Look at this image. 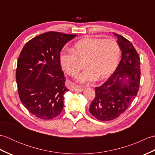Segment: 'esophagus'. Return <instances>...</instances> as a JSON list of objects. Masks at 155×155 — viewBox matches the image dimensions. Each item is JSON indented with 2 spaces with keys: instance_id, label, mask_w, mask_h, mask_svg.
Instances as JSON below:
<instances>
[{
  "instance_id": "1",
  "label": "esophagus",
  "mask_w": 155,
  "mask_h": 155,
  "mask_svg": "<svg viewBox=\"0 0 155 155\" xmlns=\"http://www.w3.org/2000/svg\"><path fill=\"white\" fill-rule=\"evenodd\" d=\"M71 90L72 91H77V92H81L83 91V88L79 87V86H77V85H73V86L71 88Z\"/></svg>"
}]
</instances>
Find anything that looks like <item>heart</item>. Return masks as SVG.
I'll return each mask as SVG.
<instances>
[{"label": "heart", "instance_id": "heart-1", "mask_svg": "<svg viewBox=\"0 0 155 155\" xmlns=\"http://www.w3.org/2000/svg\"><path fill=\"white\" fill-rule=\"evenodd\" d=\"M120 54V45L115 39L88 37L78 41L72 50L61 52L60 63L66 73L74 77L82 67L80 61H84L85 69L77 81L89 84L113 74L119 63Z\"/></svg>", "mask_w": 155, "mask_h": 155}]
</instances>
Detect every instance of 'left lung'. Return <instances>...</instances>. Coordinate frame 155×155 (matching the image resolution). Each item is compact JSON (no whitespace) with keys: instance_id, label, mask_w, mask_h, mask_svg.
<instances>
[{"instance_id":"8db88e82","label":"left lung","mask_w":155,"mask_h":155,"mask_svg":"<svg viewBox=\"0 0 155 155\" xmlns=\"http://www.w3.org/2000/svg\"><path fill=\"white\" fill-rule=\"evenodd\" d=\"M118 38L122 58L114 73L100 87L95 88L96 96L89 108L98 120H113L126 110L137 95L140 86V58L133 44L123 36Z\"/></svg>"}]
</instances>
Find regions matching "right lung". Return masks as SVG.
<instances>
[{
	"instance_id": "right-lung-1",
	"label": "right lung",
	"mask_w": 155,
	"mask_h": 155,
	"mask_svg": "<svg viewBox=\"0 0 155 155\" xmlns=\"http://www.w3.org/2000/svg\"><path fill=\"white\" fill-rule=\"evenodd\" d=\"M77 35L47 32L27 42L19 55L16 71L20 99L39 118L52 119L64 107L68 91L60 63V52Z\"/></svg>"
}]
</instances>
